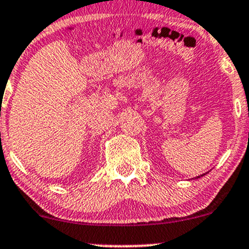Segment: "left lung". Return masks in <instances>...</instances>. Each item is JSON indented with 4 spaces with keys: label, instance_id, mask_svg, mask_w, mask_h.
I'll return each mask as SVG.
<instances>
[{
    "label": "left lung",
    "instance_id": "8db88e82",
    "mask_svg": "<svg viewBox=\"0 0 249 249\" xmlns=\"http://www.w3.org/2000/svg\"><path fill=\"white\" fill-rule=\"evenodd\" d=\"M204 175H206V174H202V175H200V176H196V177H195V178H200V177H202V176H204Z\"/></svg>",
    "mask_w": 249,
    "mask_h": 249
}]
</instances>
